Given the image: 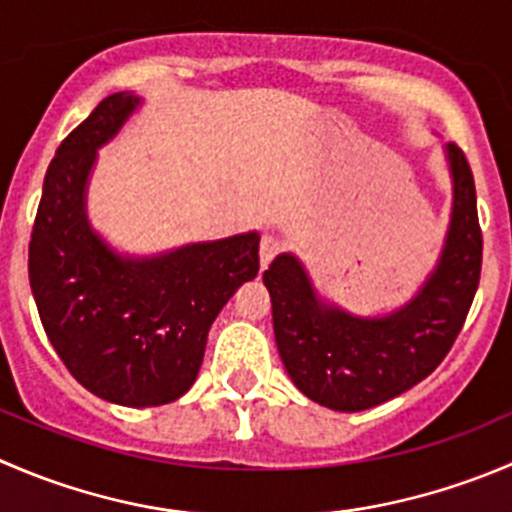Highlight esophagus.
<instances>
[{
    "instance_id": "34e87169",
    "label": "esophagus",
    "mask_w": 512,
    "mask_h": 512,
    "mask_svg": "<svg viewBox=\"0 0 512 512\" xmlns=\"http://www.w3.org/2000/svg\"><path fill=\"white\" fill-rule=\"evenodd\" d=\"M280 252V240H277L275 235H265L260 242V265L267 267L272 260H275V255Z\"/></svg>"
}]
</instances>
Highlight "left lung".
<instances>
[{
	"mask_svg": "<svg viewBox=\"0 0 512 512\" xmlns=\"http://www.w3.org/2000/svg\"><path fill=\"white\" fill-rule=\"evenodd\" d=\"M453 210L433 272L405 305L362 317L327 302L292 252L262 280L287 375L302 395L340 413H360L398 398L443 362L463 330L483 265L475 182L458 145H445Z\"/></svg>",
	"mask_w": 512,
	"mask_h": 512,
	"instance_id": "1",
	"label": "left lung"
}]
</instances>
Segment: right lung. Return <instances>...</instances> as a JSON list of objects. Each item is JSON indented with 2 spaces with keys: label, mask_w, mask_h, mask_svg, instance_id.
I'll return each instance as SVG.
<instances>
[{
  "label": "right lung",
  "mask_w": 512,
  "mask_h": 512,
  "mask_svg": "<svg viewBox=\"0 0 512 512\" xmlns=\"http://www.w3.org/2000/svg\"><path fill=\"white\" fill-rule=\"evenodd\" d=\"M140 104L132 92L109 94L57 147L29 242V285L49 342L79 385L124 408L172 403L192 388L212 322L260 270L257 232L137 257L92 230L97 150Z\"/></svg>",
  "instance_id": "add662e5"
}]
</instances>
